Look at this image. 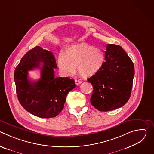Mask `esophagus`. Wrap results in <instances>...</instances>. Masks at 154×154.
Instances as JSON below:
<instances>
[{
	"instance_id": "esophagus-1",
	"label": "esophagus",
	"mask_w": 154,
	"mask_h": 154,
	"mask_svg": "<svg viewBox=\"0 0 154 154\" xmlns=\"http://www.w3.org/2000/svg\"><path fill=\"white\" fill-rule=\"evenodd\" d=\"M75 84H76L77 85H79V84H80V83H82V81H80V80H78V79H75Z\"/></svg>"
}]
</instances>
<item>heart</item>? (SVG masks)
Here are the masks:
<instances>
[{
  "label": "heart",
  "instance_id": "heart-1",
  "mask_svg": "<svg viewBox=\"0 0 154 154\" xmlns=\"http://www.w3.org/2000/svg\"><path fill=\"white\" fill-rule=\"evenodd\" d=\"M103 63V52L86 43L72 44L58 57L59 68L69 75H73L77 68L80 76L91 77L101 69Z\"/></svg>",
  "mask_w": 154,
  "mask_h": 154
}]
</instances>
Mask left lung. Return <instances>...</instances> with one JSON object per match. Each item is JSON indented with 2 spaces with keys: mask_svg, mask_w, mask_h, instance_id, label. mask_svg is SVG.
<instances>
[{
  "mask_svg": "<svg viewBox=\"0 0 154 154\" xmlns=\"http://www.w3.org/2000/svg\"><path fill=\"white\" fill-rule=\"evenodd\" d=\"M101 69L88 79L93 87L91 103L100 112L119 108L128 100L135 74L134 63L122 47L109 44Z\"/></svg>",
  "mask_w": 154,
  "mask_h": 154,
  "instance_id": "obj_1",
  "label": "left lung"
}]
</instances>
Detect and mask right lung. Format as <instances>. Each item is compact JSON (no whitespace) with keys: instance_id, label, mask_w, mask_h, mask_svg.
I'll return each instance as SVG.
<instances>
[{"instance_id":"obj_1","label":"right lung","mask_w":154,"mask_h":154,"mask_svg":"<svg viewBox=\"0 0 154 154\" xmlns=\"http://www.w3.org/2000/svg\"><path fill=\"white\" fill-rule=\"evenodd\" d=\"M36 68L41 69V77L32 81L28 72ZM55 68L57 66L53 54L36 46L23 56L15 69L14 79L18 100L26 111L37 117L57 116L64 108L68 93L76 86L69 77H55Z\"/></svg>"}]
</instances>
